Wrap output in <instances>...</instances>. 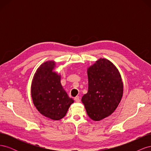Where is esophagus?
<instances>
[{"instance_id":"1","label":"esophagus","mask_w":151,"mask_h":151,"mask_svg":"<svg viewBox=\"0 0 151 151\" xmlns=\"http://www.w3.org/2000/svg\"><path fill=\"white\" fill-rule=\"evenodd\" d=\"M74 100L76 101V102H77V103H79V102L81 101L79 96H76V97L74 98Z\"/></svg>"}]
</instances>
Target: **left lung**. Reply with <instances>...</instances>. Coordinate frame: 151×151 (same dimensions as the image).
<instances>
[{
  "instance_id": "left-lung-1",
  "label": "left lung",
  "mask_w": 151,
  "mask_h": 151,
  "mask_svg": "<svg viewBox=\"0 0 151 151\" xmlns=\"http://www.w3.org/2000/svg\"><path fill=\"white\" fill-rule=\"evenodd\" d=\"M88 91L82 98L88 116L99 121L115 111L123 91L120 72L110 61L99 58L88 68Z\"/></svg>"
}]
</instances>
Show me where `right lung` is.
Returning <instances> with one entry per match:
<instances>
[{
  "label": "right lung",
  "mask_w": 151,
  "mask_h": 151,
  "mask_svg": "<svg viewBox=\"0 0 151 151\" xmlns=\"http://www.w3.org/2000/svg\"><path fill=\"white\" fill-rule=\"evenodd\" d=\"M55 62L43 63L36 70L31 84V97L38 111L50 119L64 117L74 100L60 83V76L53 71Z\"/></svg>",
  "instance_id": "obj_1"
}]
</instances>
